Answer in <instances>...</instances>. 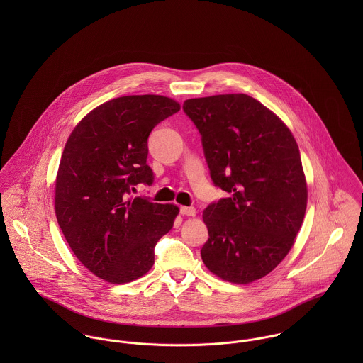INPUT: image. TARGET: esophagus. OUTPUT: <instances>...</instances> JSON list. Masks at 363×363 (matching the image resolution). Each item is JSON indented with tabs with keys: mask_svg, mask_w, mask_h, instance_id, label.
<instances>
[{
	"mask_svg": "<svg viewBox=\"0 0 363 363\" xmlns=\"http://www.w3.org/2000/svg\"><path fill=\"white\" fill-rule=\"evenodd\" d=\"M180 213L187 215V216H194L196 215V208L194 207H180Z\"/></svg>",
	"mask_w": 363,
	"mask_h": 363,
	"instance_id": "esophagus-1",
	"label": "esophagus"
}]
</instances>
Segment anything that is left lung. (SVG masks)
Wrapping results in <instances>:
<instances>
[{"mask_svg": "<svg viewBox=\"0 0 363 363\" xmlns=\"http://www.w3.org/2000/svg\"><path fill=\"white\" fill-rule=\"evenodd\" d=\"M201 134L213 184L229 196L203 212L208 228L201 259L233 284L271 272L294 246L308 187L289 128L245 94L189 99L183 104Z\"/></svg>", "mask_w": 363, "mask_h": 363, "instance_id": "left-lung-1", "label": "left lung"}]
</instances>
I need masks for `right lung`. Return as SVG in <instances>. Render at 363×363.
<instances>
[{"mask_svg":"<svg viewBox=\"0 0 363 363\" xmlns=\"http://www.w3.org/2000/svg\"><path fill=\"white\" fill-rule=\"evenodd\" d=\"M180 104L160 95L121 96L98 106L71 133L55 179V216L71 250L111 284L131 282L155 261L157 240L179 213L173 204L130 199L154 183L148 137Z\"/></svg>","mask_w":363,"mask_h":363,"instance_id":"right-lung-1","label":"right lung"}]
</instances>
